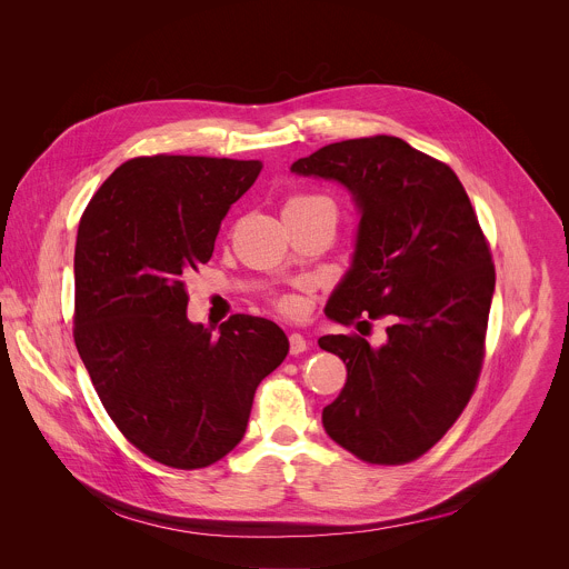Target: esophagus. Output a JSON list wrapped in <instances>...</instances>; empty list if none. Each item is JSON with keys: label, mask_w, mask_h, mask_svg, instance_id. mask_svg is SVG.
Listing matches in <instances>:
<instances>
[{"label": "esophagus", "mask_w": 569, "mask_h": 569, "mask_svg": "<svg viewBox=\"0 0 569 569\" xmlns=\"http://www.w3.org/2000/svg\"><path fill=\"white\" fill-rule=\"evenodd\" d=\"M288 342H290V356H299V353H303L308 349V342H306V338L301 333H292L288 338Z\"/></svg>", "instance_id": "34e87169"}]
</instances>
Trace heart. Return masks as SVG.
Returning a JSON list of instances; mask_svg holds the SVG:
<instances>
[{
  "mask_svg": "<svg viewBox=\"0 0 569 569\" xmlns=\"http://www.w3.org/2000/svg\"><path fill=\"white\" fill-rule=\"evenodd\" d=\"M312 204H327V207H333L327 198H319V196H292L288 202H286V209H295V207H312ZM277 306L281 310H295L297 301L292 297H279L277 299Z\"/></svg>",
  "mask_w": 569,
  "mask_h": 569,
  "instance_id": "b5f03b06",
  "label": "heart"
}]
</instances>
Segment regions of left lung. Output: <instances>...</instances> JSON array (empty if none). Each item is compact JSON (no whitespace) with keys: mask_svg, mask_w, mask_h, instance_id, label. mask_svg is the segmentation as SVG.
I'll return each instance as SVG.
<instances>
[{"mask_svg":"<svg viewBox=\"0 0 569 569\" xmlns=\"http://www.w3.org/2000/svg\"><path fill=\"white\" fill-rule=\"evenodd\" d=\"M292 173L342 182L362 213L353 266L327 315L345 327L389 321L378 349L358 333L319 338L347 362L323 430L367 463L415 461L475 391L496 290L489 240L455 171L398 137L329 143Z\"/></svg>","mask_w":569,"mask_h":569,"instance_id":"obj_1","label":"left lung"}]
</instances>
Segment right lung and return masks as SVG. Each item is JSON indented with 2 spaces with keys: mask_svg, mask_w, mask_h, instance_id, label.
<instances>
[{
  "mask_svg": "<svg viewBox=\"0 0 569 569\" xmlns=\"http://www.w3.org/2000/svg\"><path fill=\"white\" fill-rule=\"evenodd\" d=\"M259 159L134 157L80 216L73 342L106 412L146 457L216 463L246 435L259 382L288 356L274 321L231 315L218 333L187 319V277L213 254Z\"/></svg>",
  "mask_w": 569,
  "mask_h": 569,
  "instance_id": "obj_1",
  "label": "right lung"
}]
</instances>
